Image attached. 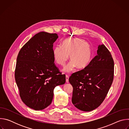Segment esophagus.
<instances>
[{"label":"esophagus","mask_w":129,"mask_h":129,"mask_svg":"<svg viewBox=\"0 0 129 129\" xmlns=\"http://www.w3.org/2000/svg\"><path fill=\"white\" fill-rule=\"evenodd\" d=\"M66 82L68 83L69 82V76L68 75H66Z\"/></svg>","instance_id":"1"}]
</instances>
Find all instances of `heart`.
<instances>
[{
    "label": "heart",
    "instance_id": "b5f03b06",
    "mask_svg": "<svg viewBox=\"0 0 129 129\" xmlns=\"http://www.w3.org/2000/svg\"><path fill=\"white\" fill-rule=\"evenodd\" d=\"M54 59L58 64L64 66L69 59L71 62L64 68L65 72H70L77 67L79 69L86 68L90 63L92 51L89 43L81 38H67L62 46L57 45L53 49Z\"/></svg>",
    "mask_w": 129,
    "mask_h": 129
}]
</instances>
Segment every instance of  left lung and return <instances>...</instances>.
I'll list each match as a JSON object with an SVG mask.
<instances>
[{
	"instance_id": "left-lung-1",
	"label": "left lung",
	"mask_w": 129,
	"mask_h": 129,
	"mask_svg": "<svg viewBox=\"0 0 129 129\" xmlns=\"http://www.w3.org/2000/svg\"><path fill=\"white\" fill-rule=\"evenodd\" d=\"M84 69L72 73L69 82L73 87L72 103L83 111H90L103 102L114 78V61L104 45Z\"/></svg>"
}]
</instances>
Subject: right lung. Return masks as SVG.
<instances>
[{"label": "right lung", "mask_w": 129, "mask_h": 129, "mask_svg": "<svg viewBox=\"0 0 129 129\" xmlns=\"http://www.w3.org/2000/svg\"><path fill=\"white\" fill-rule=\"evenodd\" d=\"M58 38L57 34L40 32L18 54L15 78L19 95L27 106L35 110L50 105L54 88L66 82L65 75L54 63L53 44Z\"/></svg>", "instance_id": "1"}]
</instances>
